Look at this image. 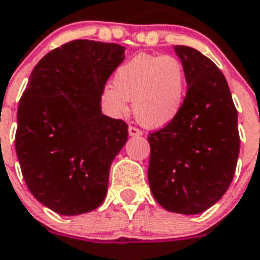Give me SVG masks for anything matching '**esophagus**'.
<instances>
[{"instance_id":"obj_1","label":"esophagus","mask_w":260,"mask_h":260,"mask_svg":"<svg viewBox=\"0 0 260 260\" xmlns=\"http://www.w3.org/2000/svg\"><path fill=\"white\" fill-rule=\"evenodd\" d=\"M128 136H130V137H140V136H142V132H141L140 128L133 127V126H130V127H128Z\"/></svg>"}]
</instances>
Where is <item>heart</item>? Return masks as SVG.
Here are the masks:
<instances>
[{"instance_id": "obj_1", "label": "heart", "mask_w": 260, "mask_h": 260, "mask_svg": "<svg viewBox=\"0 0 260 260\" xmlns=\"http://www.w3.org/2000/svg\"><path fill=\"white\" fill-rule=\"evenodd\" d=\"M188 74L174 56L140 53L114 74V83L102 88L101 103L113 118L126 117L130 102L137 120L145 127L162 128L173 123L184 109Z\"/></svg>"}]
</instances>
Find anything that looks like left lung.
<instances>
[{
    "mask_svg": "<svg viewBox=\"0 0 260 260\" xmlns=\"http://www.w3.org/2000/svg\"><path fill=\"white\" fill-rule=\"evenodd\" d=\"M174 52L188 74V94L180 117L147 137V178L166 211L197 215L231 185L240 149L238 111L212 60L185 45H176Z\"/></svg>",
    "mask_w": 260,
    "mask_h": 260,
    "instance_id": "8db88e82",
    "label": "left lung"
}]
</instances>
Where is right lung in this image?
<instances>
[{"label": "right lung", "mask_w": 260, "mask_h": 260, "mask_svg": "<svg viewBox=\"0 0 260 260\" xmlns=\"http://www.w3.org/2000/svg\"><path fill=\"white\" fill-rule=\"evenodd\" d=\"M126 48L74 40L33 68L17 110L16 153L35 199L64 216L103 203L127 124L102 114L101 92Z\"/></svg>", "instance_id": "add662e5"}]
</instances>
